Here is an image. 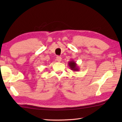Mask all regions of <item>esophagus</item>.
Masks as SVG:
<instances>
[{
    "mask_svg": "<svg viewBox=\"0 0 122 122\" xmlns=\"http://www.w3.org/2000/svg\"><path fill=\"white\" fill-rule=\"evenodd\" d=\"M62 60V58L61 56H57L56 57V61L57 62H61Z\"/></svg>",
    "mask_w": 122,
    "mask_h": 122,
    "instance_id": "obj_1",
    "label": "esophagus"
}]
</instances>
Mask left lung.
Instances as JSON below:
<instances>
[{
  "label": "left lung",
  "instance_id": "8db88e82",
  "mask_svg": "<svg viewBox=\"0 0 122 122\" xmlns=\"http://www.w3.org/2000/svg\"><path fill=\"white\" fill-rule=\"evenodd\" d=\"M68 65L70 69L72 70L73 71H79V68H78L77 65L76 64V62H75L74 61H73V60L70 61L69 62H68Z\"/></svg>",
  "mask_w": 122,
  "mask_h": 122
}]
</instances>
